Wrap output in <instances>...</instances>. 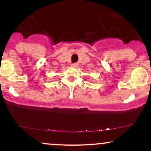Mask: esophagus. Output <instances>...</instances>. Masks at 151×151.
Wrapping results in <instances>:
<instances>
[{"label":"esophagus","mask_w":151,"mask_h":151,"mask_svg":"<svg viewBox=\"0 0 151 151\" xmlns=\"http://www.w3.org/2000/svg\"><path fill=\"white\" fill-rule=\"evenodd\" d=\"M78 65H79V64H78V63H73V64H72V66L73 67H77Z\"/></svg>","instance_id":"obj_1"}]
</instances>
